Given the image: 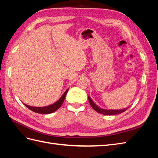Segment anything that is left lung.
<instances>
[{
  "instance_id": "obj_1",
  "label": "left lung",
  "mask_w": 158,
  "mask_h": 158,
  "mask_svg": "<svg viewBox=\"0 0 158 158\" xmlns=\"http://www.w3.org/2000/svg\"><path fill=\"white\" fill-rule=\"evenodd\" d=\"M88 99H89V102L91 105L92 107L97 112L103 114H106V115H113V114H120L123 113L124 111H125L127 109H128V107L126 108V109H119V110H107V109H103L99 107L98 106L95 105L94 102L89 97H88Z\"/></svg>"
}]
</instances>
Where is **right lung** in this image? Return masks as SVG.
<instances>
[{
  "instance_id": "obj_1",
  "label": "right lung",
  "mask_w": 158,
  "mask_h": 158,
  "mask_svg": "<svg viewBox=\"0 0 158 158\" xmlns=\"http://www.w3.org/2000/svg\"><path fill=\"white\" fill-rule=\"evenodd\" d=\"M69 89H67L66 90V92L64 93V94L62 95L61 98L57 101L56 102H55V103L50 105V106H46V107H32V106H27L26 104H24L25 106H26L28 109L31 110L33 112H35L37 113H40V114H49L51 113H53L55 111H56L63 104L64 98L66 97V95L68 92Z\"/></svg>"
}]
</instances>
